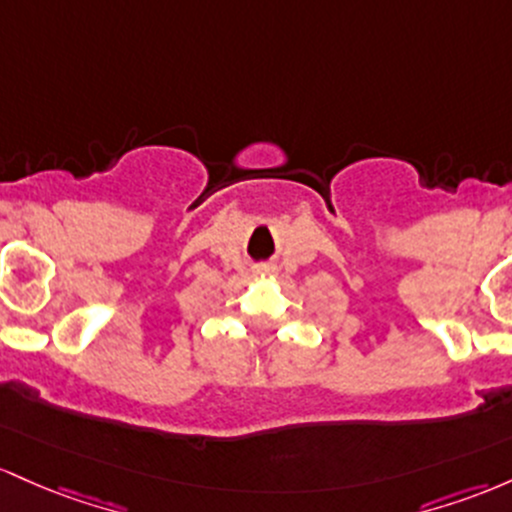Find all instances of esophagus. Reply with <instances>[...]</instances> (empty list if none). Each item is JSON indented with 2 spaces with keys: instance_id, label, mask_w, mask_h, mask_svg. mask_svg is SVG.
Instances as JSON below:
<instances>
[{
  "instance_id": "obj_1",
  "label": "esophagus",
  "mask_w": 512,
  "mask_h": 512,
  "mask_svg": "<svg viewBox=\"0 0 512 512\" xmlns=\"http://www.w3.org/2000/svg\"><path fill=\"white\" fill-rule=\"evenodd\" d=\"M273 271H275V268H273V266H258L254 273H256V275H261V278H263V275H271Z\"/></svg>"
}]
</instances>
